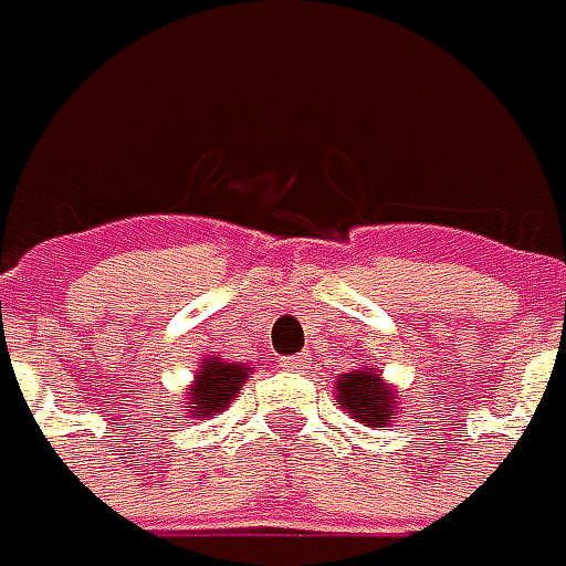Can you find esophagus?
<instances>
[{"instance_id":"1","label":"esophagus","mask_w":566,"mask_h":566,"mask_svg":"<svg viewBox=\"0 0 566 566\" xmlns=\"http://www.w3.org/2000/svg\"><path fill=\"white\" fill-rule=\"evenodd\" d=\"M280 366L286 368V371H302V368H307V359L304 356H286Z\"/></svg>"}]
</instances>
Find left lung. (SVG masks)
I'll use <instances>...</instances> for the list:
<instances>
[{
    "mask_svg": "<svg viewBox=\"0 0 566 566\" xmlns=\"http://www.w3.org/2000/svg\"><path fill=\"white\" fill-rule=\"evenodd\" d=\"M335 399L344 415L366 427H387L399 411V392L384 380V371L356 368L335 380Z\"/></svg>",
    "mask_w": 566,
    "mask_h": 566,
    "instance_id": "left-lung-1",
    "label": "left lung"
}]
</instances>
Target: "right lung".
I'll list each match as a JSON object with an SVG mask.
<instances>
[{"mask_svg":"<svg viewBox=\"0 0 566 566\" xmlns=\"http://www.w3.org/2000/svg\"><path fill=\"white\" fill-rule=\"evenodd\" d=\"M252 368L247 363H226L219 356H207L195 371V380L186 387V415L191 420H207L216 411L231 405L240 392V384H247Z\"/></svg>","mask_w":566,"mask_h":566,"instance_id":"right-lung-1","label":"right lung"}]
</instances>
